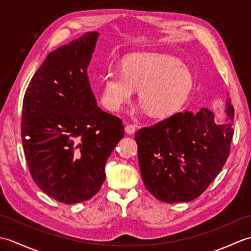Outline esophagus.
<instances>
[{"label": "esophagus", "mask_w": 251, "mask_h": 251, "mask_svg": "<svg viewBox=\"0 0 251 251\" xmlns=\"http://www.w3.org/2000/svg\"><path fill=\"white\" fill-rule=\"evenodd\" d=\"M125 131H126L127 134H128V135L135 134V131H136V127H135V125H132V124H127V125H126V127H125Z\"/></svg>", "instance_id": "obj_1"}]
</instances>
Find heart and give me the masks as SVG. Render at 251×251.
Listing matches in <instances>:
<instances>
[{
  "label": "heart",
  "mask_w": 251,
  "mask_h": 251,
  "mask_svg": "<svg viewBox=\"0 0 251 251\" xmlns=\"http://www.w3.org/2000/svg\"><path fill=\"white\" fill-rule=\"evenodd\" d=\"M194 79L175 58L158 54H135L123 69L109 68L102 77L101 101L106 109L119 111L139 89L140 110L152 117H166L177 112L188 99Z\"/></svg>",
  "instance_id": "1"
}]
</instances>
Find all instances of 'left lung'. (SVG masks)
I'll return each mask as SVG.
<instances>
[{
    "mask_svg": "<svg viewBox=\"0 0 251 251\" xmlns=\"http://www.w3.org/2000/svg\"><path fill=\"white\" fill-rule=\"evenodd\" d=\"M228 122L216 124L210 110L176 113L135 134L146 189L161 201L183 202L199 197L221 172L230 154L234 109L226 101Z\"/></svg>",
    "mask_w": 251,
    "mask_h": 251,
    "instance_id": "1",
    "label": "left lung"
}]
</instances>
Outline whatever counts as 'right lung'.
Segmentation results:
<instances>
[{"label": "right lung", "instance_id": "right-lung-1", "mask_svg": "<svg viewBox=\"0 0 251 251\" xmlns=\"http://www.w3.org/2000/svg\"><path fill=\"white\" fill-rule=\"evenodd\" d=\"M98 32H87L50 52L25 90L21 139L30 174L39 188L65 204L100 190L104 167L124 126L100 109L87 69Z\"/></svg>", "mask_w": 251, "mask_h": 251}]
</instances>
